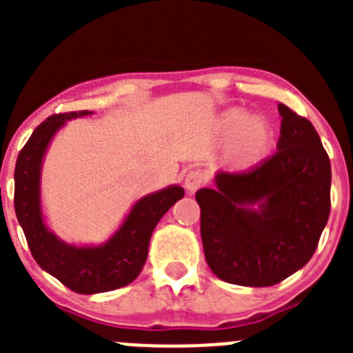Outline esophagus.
I'll return each instance as SVG.
<instances>
[{"mask_svg": "<svg viewBox=\"0 0 353 353\" xmlns=\"http://www.w3.org/2000/svg\"><path fill=\"white\" fill-rule=\"evenodd\" d=\"M205 183V176L201 171H189L185 174V180H183V185H185V191L189 194H194L198 191L199 187Z\"/></svg>", "mask_w": 353, "mask_h": 353, "instance_id": "esophagus-1", "label": "esophagus"}]
</instances>
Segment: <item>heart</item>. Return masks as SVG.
Listing matches in <instances>:
<instances>
[{"label":"heart","mask_w":353,"mask_h":353,"mask_svg":"<svg viewBox=\"0 0 353 353\" xmlns=\"http://www.w3.org/2000/svg\"><path fill=\"white\" fill-rule=\"evenodd\" d=\"M217 130L226 139L228 161L239 170L260 164L274 141L272 123L261 113L244 114L240 109H230L219 118Z\"/></svg>","instance_id":"obj_1"}]
</instances>
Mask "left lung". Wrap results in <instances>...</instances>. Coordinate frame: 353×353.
<instances>
[{
    "instance_id": "8db88e82",
    "label": "left lung",
    "mask_w": 353,
    "mask_h": 353,
    "mask_svg": "<svg viewBox=\"0 0 353 353\" xmlns=\"http://www.w3.org/2000/svg\"><path fill=\"white\" fill-rule=\"evenodd\" d=\"M277 152L244 173L217 171L196 192L205 260L240 286H272L313 256L330 212V161L310 120L277 104Z\"/></svg>"
}]
</instances>
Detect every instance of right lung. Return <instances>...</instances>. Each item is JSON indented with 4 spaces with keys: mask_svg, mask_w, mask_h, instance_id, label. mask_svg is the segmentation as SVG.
Returning <instances> with one entry per match:
<instances>
[{
    "mask_svg": "<svg viewBox=\"0 0 353 353\" xmlns=\"http://www.w3.org/2000/svg\"><path fill=\"white\" fill-rule=\"evenodd\" d=\"M92 111L54 114L31 134L15 162V215L26 235L30 251L40 269L72 292L93 295L132 283L148 256L155 226L179 199L183 187L168 185L150 192L130 207L117 232L102 244H70L48 226L42 210V166L52 139L74 118Z\"/></svg>",
    "mask_w": 353,
    "mask_h": 353,
    "instance_id": "add662e5",
    "label": "right lung"
}]
</instances>
